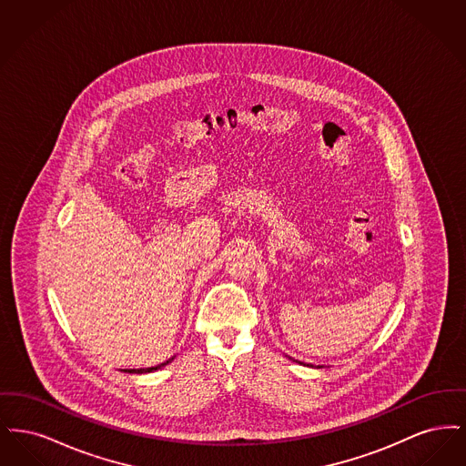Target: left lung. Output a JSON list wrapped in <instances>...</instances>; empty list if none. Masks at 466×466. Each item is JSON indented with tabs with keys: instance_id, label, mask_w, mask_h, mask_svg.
Here are the masks:
<instances>
[{
	"instance_id": "obj_1",
	"label": "left lung",
	"mask_w": 466,
	"mask_h": 466,
	"mask_svg": "<svg viewBox=\"0 0 466 466\" xmlns=\"http://www.w3.org/2000/svg\"><path fill=\"white\" fill-rule=\"evenodd\" d=\"M299 363H302V361H299ZM308 367H310V365H308ZM318 369H321V367H318Z\"/></svg>"
}]
</instances>
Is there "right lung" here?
<instances>
[{
  "label": "right lung",
  "instance_id": "add662e5",
  "mask_svg": "<svg viewBox=\"0 0 466 466\" xmlns=\"http://www.w3.org/2000/svg\"><path fill=\"white\" fill-rule=\"evenodd\" d=\"M173 360H175V356H173V358H169L167 361H164V363L157 365V367H148V369H127V370H124V372H129V374H147V372H154V370H158V369L166 367V365H167V363H171Z\"/></svg>",
  "mask_w": 466,
  "mask_h": 466
}]
</instances>
